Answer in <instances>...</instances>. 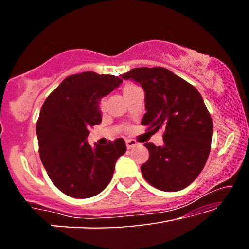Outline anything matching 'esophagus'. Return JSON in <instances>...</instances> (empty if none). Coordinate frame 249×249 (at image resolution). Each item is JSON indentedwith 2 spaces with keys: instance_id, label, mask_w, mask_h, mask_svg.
<instances>
[{
  "instance_id": "obj_1",
  "label": "esophagus",
  "mask_w": 249,
  "mask_h": 249,
  "mask_svg": "<svg viewBox=\"0 0 249 249\" xmlns=\"http://www.w3.org/2000/svg\"><path fill=\"white\" fill-rule=\"evenodd\" d=\"M125 145H127L128 149H131V148H134L135 146H137L138 142H136L135 139H127V141H125Z\"/></svg>"
}]
</instances>
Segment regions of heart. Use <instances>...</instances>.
I'll use <instances>...</instances> for the list:
<instances>
[{"instance_id":"b5f03b06","label":"heart","mask_w":249,"mask_h":249,"mask_svg":"<svg viewBox=\"0 0 249 249\" xmlns=\"http://www.w3.org/2000/svg\"><path fill=\"white\" fill-rule=\"evenodd\" d=\"M101 108H104V102H102L101 103Z\"/></svg>"}]
</instances>
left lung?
<instances>
[{
    "label": "left lung",
    "instance_id": "left-lung-1",
    "mask_svg": "<svg viewBox=\"0 0 249 249\" xmlns=\"http://www.w3.org/2000/svg\"><path fill=\"white\" fill-rule=\"evenodd\" d=\"M121 77L145 91L142 124L164 130V145L144 144L149 152L141 168L145 180L163 192L186 188L202 172L211 151L213 122L202 95L165 68H135Z\"/></svg>",
    "mask_w": 249,
    "mask_h": 249
}]
</instances>
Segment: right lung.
Here are the masks:
<instances>
[{
	"mask_svg": "<svg viewBox=\"0 0 249 249\" xmlns=\"http://www.w3.org/2000/svg\"><path fill=\"white\" fill-rule=\"evenodd\" d=\"M121 83L113 74H72L44 102L36 124L39 156L50 179L68 196L88 198L100 194L127 151L122 138L95 147L86 141L90 127L102 121L101 98Z\"/></svg>",
	"mask_w": 249,
	"mask_h": 249,
	"instance_id": "right-lung-1",
	"label": "right lung"
}]
</instances>
